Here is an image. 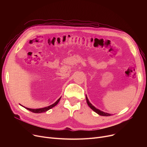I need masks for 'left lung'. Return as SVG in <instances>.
I'll return each mask as SVG.
<instances>
[{"mask_svg": "<svg viewBox=\"0 0 147 147\" xmlns=\"http://www.w3.org/2000/svg\"><path fill=\"white\" fill-rule=\"evenodd\" d=\"M86 99L87 104H88V105L89 106V107L90 108V109H91L92 110H94L95 113H96L97 114H98L99 115H102V116H110V115H111V114L104 113V112H103V111H101V110H98V109H96V108H95L94 106L92 105L91 104V103L89 101V100H88V97H87L86 95Z\"/></svg>", "mask_w": 147, "mask_h": 147, "instance_id": "left-lung-1", "label": "left lung"}]
</instances>
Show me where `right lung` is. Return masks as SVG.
Returning <instances> with one entry per match:
<instances>
[{"label":"right lung","mask_w":147,"mask_h":147,"mask_svg":"<svg viewBox=\"0 0 147 147\" xmlns=\"http://www.w3.org/2000/svg\"><path fill=\"white\" fill-rule=\"evenodd\" d=\"M61 98V97H60V98L57 100V101L55 103H54V104H52V105H49V106H48V107L42 108V109H28V108H27V107H26V109L27 110L30 111H32V112H33V113H43V112H46V111H47L48 110H50L51 109H52V108H53V107H55V105H57V104L59 102Z\"/></svg>","instance_id":"right-lung-1"}]
</instances>
